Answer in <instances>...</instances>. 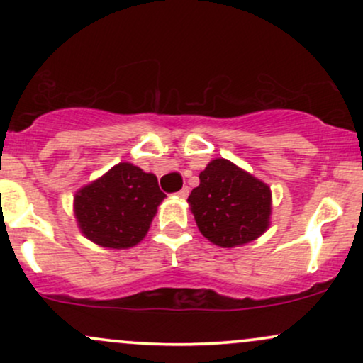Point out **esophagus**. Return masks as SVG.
<instances>
[{"label":"esophagus","instance_id":"obj_1","mask_svg":"<svg viewBox=\"0 0 363 363\" xmlns=\"http://www.w3.org/2000/svg\"><path fill=\"white\" fill-rule=\"evenodd\" d=\"M177 196H179V198H181V199H186L187 196H189V187H187V186L182 187V189L177 193Z\"/></svg>","mask_w":363,"mask_h":363}]
</instances>
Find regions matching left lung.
Returning <instances> with one entry per match:
<instances>
[{
  "label": "left lung",
  "mask_w": 363,
  "mask_h": 363,
  "mask_svg": "<svg viewBox=\"0 0 363 363\" xmlns=\"http://www.w3.org/2000/svg\"><path fill=\"white\" fill-rule=\"evenodd\" d=\"M187 201L199 232L220 247L251 242L269 225V187L225 158L206 165Z\"/></svg>",
  "instance_id": "left-lung-1"
}]
</instances>
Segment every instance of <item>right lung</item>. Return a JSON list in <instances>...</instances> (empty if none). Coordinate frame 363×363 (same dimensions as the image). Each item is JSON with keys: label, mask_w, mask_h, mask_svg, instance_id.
<instances>
[{"label": "right lung", "mask_w": 363, "mask_h": 363, "mask_svg": "<svg viewBox=\"0 0 363 363\" xmlns=\"http://www.w3.org/2000/svg\"><path fill=\"white\" fill-rule=\"evenodd\" d=\"M165 194L153 174L118 164L74 196V215L83 235L111 249H126L147 235Z\"/></svg>", "instance_id": "obj_1"}]
</instances>
